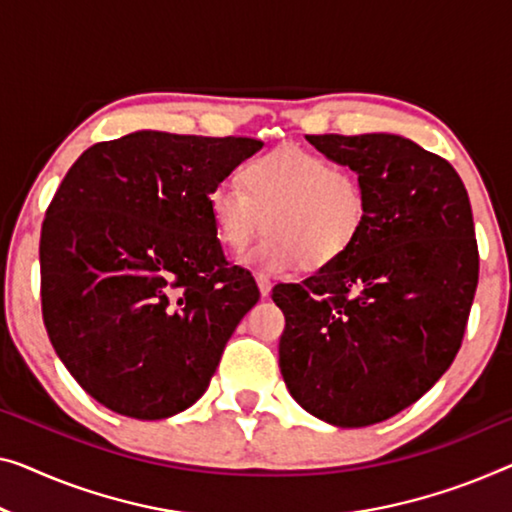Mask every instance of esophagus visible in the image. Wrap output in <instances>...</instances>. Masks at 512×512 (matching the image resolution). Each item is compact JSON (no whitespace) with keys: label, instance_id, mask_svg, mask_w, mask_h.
<instances>
[{"label":"esophagus","instance_id":"obj_1","mask_svg":"<svg viewBox=\"0 0 512 512\" xmlns=\"http://www.w3.org/2000/svg\"><path fill=\"white\" fill-rule=\"evenodd\" d=\"M257 285H259V292H262V296H269L271 294V280L269 276H264V273H257Z\"/></svg>","mask_w":512,"mask_h":512}]
</instances>
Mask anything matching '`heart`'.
Listing matches in <instances>:
<instances>
[{
	"mask_svg": "<svg viewBox=\"0 0 512 512\" xmlns=\"http://www.w3.org/2000/svg\"><path fill=\"white\" fill-rule=\"evenodd\" d=\"M241 188L218 183L207 197L218 241L243 253L257 234L266 239L248 262L285 273L296 266L329 269L352 250L370 218V197L358 172L317 151L285 144L250 158Z\"/></svg>",
	"mask_w": 512,
	"mask_h": 512,
	"instance_id": "b5f03b06",
	"label": "heart"
}]
</instances>
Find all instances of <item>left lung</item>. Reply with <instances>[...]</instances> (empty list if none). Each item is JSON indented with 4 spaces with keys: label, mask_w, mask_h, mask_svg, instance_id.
<instances>
[{
    "label": "left lung",
    "mask_w": 512,
    "mask_h": 512,
    "mask_svg": "<svg viewBox=\"0 0 512 512\" xmlns=\"http://www.w3.org/2000/svg\"><path fill=\"white\" fill-rule=\"evenodd\" d=\"M365 181L352 250L301 285L280 282V372L292 398L340 427L381 423L451 368L478 287V241L455 167L400 135H305Z\"/></svg>",
    "instance_id": "1"
}]
</instances>
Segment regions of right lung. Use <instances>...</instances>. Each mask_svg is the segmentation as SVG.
Segmentation results:
<instances>
[{
	"label": "right lung",
	"instance_id": "right-lung-1",
	"mask_svg": "<svg viewBox=\"0 0 512 512\" xmlns=\"http://www.w3.org/2000/svg\"><path fill=\"white\" fill-rule=\"evenodd\" d=\"M255 137L137 131L75 160L41 227V310L61 363L121 416L158 421L207 391L259 301L232 266L207 197Z\"/></svg>",
	"mask_w": 512,
	"mask_h": 512
}]
</instances>
